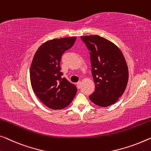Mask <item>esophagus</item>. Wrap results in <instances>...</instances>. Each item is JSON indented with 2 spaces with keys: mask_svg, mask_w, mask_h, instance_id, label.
<instances>
[{
  "mask_svg": "<svg viewBox=\"0 0 151 151\" xmlns=\"http://www.w3.org/2000/svg\"><path fill=\"white\" fill-rule=\"evenodd\" d=\"M81 86H82V82H81V81H79V82L77 83L78 88H80Z\"/></svg>",
  "mask_w": 151,
  "mask_h": 151,
  "instance_id": "obj_1",
  "label": "esophagus"
}]
</instances>
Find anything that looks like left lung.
<instances>
[{"mask_svg":"<svg viewBox=\"0 0 151 151\" xmlns=\"http://www.w3.org/2000/svg\"><path fill=\"white\" fill-rule=\"evenodd\" d=\"M90 50L92 74L95 83L89 99L102 107L115 103L128 82V68L122 52L107 39L98 35L81 36Z\"/></svg>","mask_w":151,"mask_h":151,"instance_id":"left-lung-1","label":"left lung"}]
</instances>
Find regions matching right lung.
Segmentation results:
<instances>
[{
    "mask_svg": "<svg viewBox=\"0 0 151 151\" xmlns=\"http://www.w3.org/2000/svg\"><path fill=\"white\" fill-rule=\"evenodd\" d=\"M76 37L55 38L43 43L34 55L30 68L33 91L42 103L52 109L69 105L77 92L73 83L62 78L60 62L62 55L71 48Z\"/></svg>",
    "mask_w": 151,
    "mask_h": 151,
    "instance_id": "right-lung-1",
    "label": "right lung"
}]
</instances>
